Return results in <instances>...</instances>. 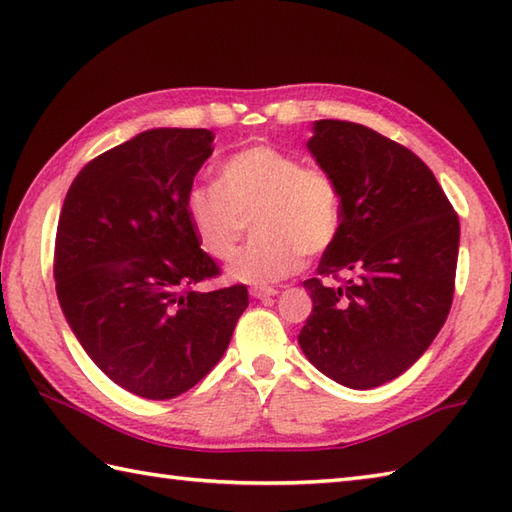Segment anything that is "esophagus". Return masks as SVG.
<instances>
[{
	"mask_svg": "<svg viewBox=\"0 0 512 512\" xmlns=\"http://www.w3.org/2000/svg\"><path fill=\"white\" fill-rule=\"evenodd\" d=\"M275 295H277L275 288H250V297L259 299V301L270 299V297H275Z\"/></svg>",
	"mask_w": 512,
	"mask_h": 512,
	"instance_id": "34e87169",
	"label": "esophagus"
}]
</instances>
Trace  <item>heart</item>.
<instances>
[{
  "instance_id": "b5f03b06",
  "label": "heart",
  "mask_w": 512,
  "mask_h": 512,
  "mask_svg": "<svg viewBox=\"0 0 512 512\" xmlns=\"http://www.w3.org/2000/svg\"><path fill=\"white\" fill-rule=\"evenodd\" d=\"M184 217L206 255L226 259L253 224V239L231 257L226 277L264 286L301 266V255H321L341 228V191L328 171L303 167L273 145L237 151L217 171V187L195 184Z\"/></svg>"
}]
</instances>
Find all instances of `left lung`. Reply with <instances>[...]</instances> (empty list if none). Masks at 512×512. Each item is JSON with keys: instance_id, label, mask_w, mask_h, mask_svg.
I'll return each mask as SVG.
<instances>
[{"instance_id": "left-lung-1", "label": "left lung", "mask_w": 512, "mask_h": 512, "mask_svg": "<svg viewBox=\"0 0 512 512\" xmlns=\"http://www.w3.org/2000/svg\"><path fill=\"white\" fill-rule=\"evenodd\" d=\"M308 151L341 191V228L303 281L308 361L339 385L372 389L427 352L449 317L460 222L436 176L394 140L347 121H314Z\"/></svg>"}]
</instances>
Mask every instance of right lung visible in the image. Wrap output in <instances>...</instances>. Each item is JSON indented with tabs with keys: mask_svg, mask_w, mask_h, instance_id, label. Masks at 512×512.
I'll list each match as a JSON object with an SVG mask.
<instances>
[{
	"mask_svg": "<svg viewBox=\"0 0 512 512\" xmlns=\"http://www.w3.org/2000/svg\"><path fill=\"white\" fill-rule=\"evenodd\" d=\"M213 138L209 129L140 132L79 171L59 215L63 317L107 378L149 400L200 383L248 306L246 286L193 290L220 273L184 217Z\"/></svg>",
	"mask_w": 512,
	"mask_h": 512,
	"instance_id": "obj_1",
	"label": "right lung"
}]
</instances>
